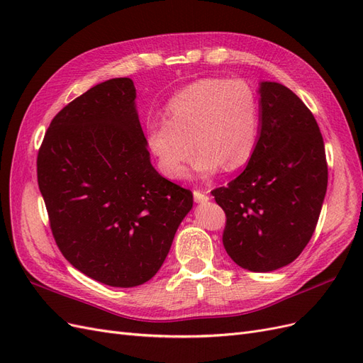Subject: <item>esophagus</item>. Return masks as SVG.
<instances>
[{"mask_svg": "<svg viewBox=\"0 0 363 363\" xmlns=\"http://www.w3.org/2000/svg\"><path fill=\"white\" fill-rule=\"evenodd\" d=\"M194 200L196 203H206L208 200V195L206 192H203V191L196 189V191H194Z\"/></svg>", "mask_w": 363, "mask_h": 363, "instance_id": "1", "label": "esophagus"}]
</instances>
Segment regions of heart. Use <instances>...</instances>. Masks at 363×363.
Masks as SVG:
<instances>
[{"mask_svg": "<svg viewBox=\"0 0 363 363\" xmlns=\"http://www.w3.org/2000/svg\"><path fill=\"white\" fill-rule=\"evenodd\" d=\"M167 119L151 121L145 144L167 179L188 175L195 148V171L208 179L224 167L245 164L256 150L259 98L242 79H201L175 94L164 107Z\"/></svg>", "mask_w": 363, "mask_h": 363, "instance_id": "heart-1", "label": "heart"}]
</instances>
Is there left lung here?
Masks as SVG:
<instances>
[{
  "label": "left lung",
  "instance_id": "obj_1",
  "mask_svg": "<svg viewBox=\"0 0 363 363\" xmlns=\"http://www.w3.org/2000/svg\"><path fill=\"white\" fill-rule=\"evenodd\" d=\"M260 130L244 172L212 191L225 212L223 244L240 268L289 265L315 232L327 191L320 127L286 86L262 82Z\"/></svg>",
  "mask_w": 363,
  "mask_h": 363
}]
</instances>
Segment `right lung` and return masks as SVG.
Listing matches in <instances>:
<instances>
[{"instance_id":"obj_1","label":"right lung","mask_w":363,"mask_h":363,"mask_svg":"<svg viewBox=\"0 0 363 363\" xmlns=\"http://www.w3.org/2000/svg\"><path fill=\"white\" fill-rule=\"evenodd\" d=\"M127 77L91 87L52 118L38 152L50 227L74 268L113 288L148 281L192 208L152 168Z\"/></svg>"}]
</instances>
